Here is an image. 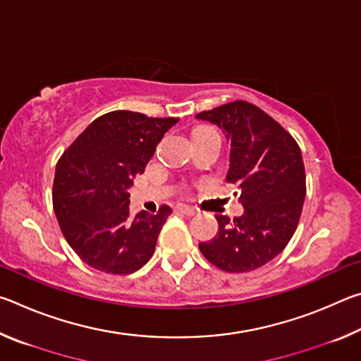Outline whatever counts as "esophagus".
Listing matches in <instances>:
<instances>
[{"label":"esophagus","instance_id":"34e87169","mask_svg":"<svg viewBox=\"0 0 361 361\" xmlns=\"http://www.w3.org/2000/svg\"><path fill=\"white\" fill-rule=\"evenodd\" d=\"M175 212H178V213H181V215H186V216H194L195 215V210L191 209V207H186V205H176Z\"/></svg>","mask_w":361,"mask_h":361}]
</instances>
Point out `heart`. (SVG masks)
Masks as SVG:
<instances>
[{
  "mask_svg": "<svg viewBox=\"0 0 361 361\" xmlns=\"http://www.w3.org/2000/svg\"><path fill=\"white\" fill-rule=\"evenodd\" d=\"M204 130H212V129H199V130L195 132V133H199V132H204Z\"/></svg>",
  "mask_w": 361,
  "mask_h": 361,
  "instance_id": "1",
  "label": "heart"
}]
</instances>
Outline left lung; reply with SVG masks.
<instances>
[{
    "label": "left lung",
    "instance_id": "1",
    "mask_svg": "<svg viewBox=\"0 0 361 361\" xmlns=\"http://www.w3.org/2000/svg\"><path fill=\"white\" fill-rule=\"evenodd\" d=\"M223 129L231 143L226 181L237 186L243 215H216L218 232L199 243L226 272L255 271L288 245L305 197L301 149L277 121L253 103L235 100L195 116Z\"/></svg>",
    "mask_w": 361,
    "mask_h": 361
}]
</instances>
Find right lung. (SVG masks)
<instances>
[{
    "label": "right lung",
    "instance_id": "1",
    "mask_svg": "<svg viewBox=\"0 0 361 361\" xmlns=\"http://www.w3.org/2000/svg\"><path fill=\"white\" fill-rule=\"evenodd\" d=\"M176 122L124 109L106 113L59 159L54 212L66 242L85 264L126 276L151 259L172 209L162 205L156 215L132 216L129 188Z\"/></svg>",
    "mask_w": 361,
    "mask_h": 361
}]
</instances>
